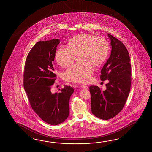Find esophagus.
<instances>
[{"label": "esophagus", "instance_id": "esophagus-1", "mask_svg": "<svg viewBox=\"0 0 152 152\" xmlns=\"http://www.w3.org/2000/svg\"><path fill=\"white\" fill-rule=\"evenodd\" d=\"M81 87L83 88V89H88V86H87L86 85H81Z\"/></svg>", "mask_w": 152, "mask_h": 152}]
</instances>
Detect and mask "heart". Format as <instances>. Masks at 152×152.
I'll list each match as a JSON object with an SVG mask.
<instances>
[{
  "mask_svg": "<svg viewBox=\"0 0 152 152\" xmlns=\"http://www.w3.org/2000/svg\"><path fill=\"white\" fill-rule=\"evenodd\" d=\"M68 47H59L56 51V59L60 66L65 67L73 63L75 56L80 55L81 63L72 65L63 74L65 80L71 82H87L93 74V66H100L109 52L108 41L92 34L75 36L69 41Z\"/></svg>",
  "mask_w": 152,
  "mask_h": 152,
  "instance_id": "obj_1",
  "label": "heart"
}]
</instances>
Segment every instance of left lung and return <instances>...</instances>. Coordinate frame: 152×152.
Returning <instances> with one entry per match:
<instances>
[{
	"instance_id": "obj_1",
	"label": "left lung",
	"mask_w": 152,
	"mask_h": 152,
	"mask_svg": "<svg viewBox=\"0 0 152 152\" xmlns=\"http://www.w3.org/2000/svg\"><path fill=\"white\" fill-rule=\"evenodd\" d=\"M111 40V53L102 68L101 81L108 80L106 89L102 91L98 86H91V112L104 120L113 118L124 107L130 91L132 68L130 59L125 45L108 34Z\"/></svg>"
}]
</instances>
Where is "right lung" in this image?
Segmentation results:
<instances>
[{
	"mask_svg": "<svg viewBox=\"0 0 152 152\" xmlns=\"http://www.w3.org/2000/svg\"><path fill=\"white\" fill-rule=\"evenodd\" d=\"M59 39L38 41L27 56L23 74V86L32 109L43 121L59 124L69 115V100L74 89L64 86L52 93L56 80L54 61Z\"/></svg>",
	"mask_w": 152,
	"mask_h": 152,
	"instance_id": "add662e5",
	"label": "right lung"
}]
</instances>
